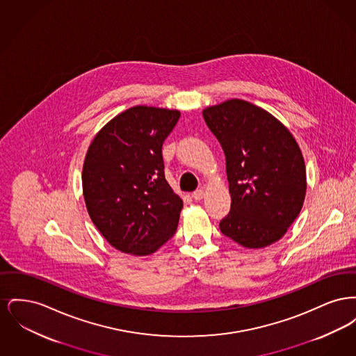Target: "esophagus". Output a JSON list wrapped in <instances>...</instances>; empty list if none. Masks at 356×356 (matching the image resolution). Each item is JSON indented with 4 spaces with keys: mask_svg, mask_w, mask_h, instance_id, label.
Returning <instances> with one entry per match:
<instances>
[{
    "mask_svg": "<svg viewBox=\"0 0 356 356\" xmlns=\"http://www.w3.org/2000/svg\"><path fill=\"white\" fill-rule=\"evenodd\" d=\"M204 196H205V192H204V189H197V191H195V192L192 193V197H193L196 202L202 200Z\"/></svg>",
    "mask_w": 356,
    "mask_h": 356,
    "instance_id": "34e87169",
    "label": "esophagus"
}]
</instances>
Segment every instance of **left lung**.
Listing matches in <instances>:
<instances>
[{
  "label": "left lung",
  "mask_w": 356,
  "mask_h": 356,
  "mask_svg": "<svg viewBox=\"0 0 356 356\" xmlns=\"http://www.w3.org/2000/svg\"><path fill=\"white\" fill-rule=\"evenodd\" d=\"M225 154L231 211L220 231L245 248H264L286 235L305 203L302 151L270 112L232 99L203 111Z\"/></svg>",
  "instance_id": "1"
}]
</instances>
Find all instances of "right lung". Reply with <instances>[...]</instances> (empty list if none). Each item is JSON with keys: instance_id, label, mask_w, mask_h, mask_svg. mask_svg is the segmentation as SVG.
<instances>
[{"instance_id": "1", "label": "right lung", "mask_w": 356, "mask_h": 356, "mask_svg": "<svg viewBox=\"0 0 356 356\" xmlns=\"http://www.w3.org/2000/svg\"><path fill=\"white\" fill-rule=\"evenodd\" d=\"M179 119L176 109L132 106L106 122L88 148V213L124 254H153L176 232L183 200L165 180L161 148Z\"/></svg>"}]
</instances>
